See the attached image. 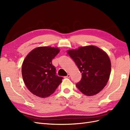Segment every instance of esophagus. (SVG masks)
I'll return each instance as SVG.
<instances>
[{
	"mask_svg": "<svg viewBox=\"0 0 130 130\" xmlns=\"http://www.w3.org/2000/svg\"><path fill=\"white\" fill-rule=\"evenodd\" d=\"M70 77V74H68V75L67 76H65V78H69Z\"/></svg>",
	"mask_w": 130,
	"mask_h": 130,
	"instance_id": "1",
	"label": "esophagus"
}]
</instances>
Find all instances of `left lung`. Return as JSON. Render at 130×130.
Masks as SVG:
<instances>
[{
  "label": "left lung",
  "instance_id": "1",
  "mask_svg": "<svg viewBox=\"0 0 130 130\" xmlns=\"http://www.w3.org/2000/svg\"><path fill=\"white\" fill-rule=\"evenodd\" d=\"M68 53L82 73L81 81L76 87L86 95L98 93L106 86L111 72V62L108 55L97 46H81L69 50Z\"/></svg>",
  "mask_w": 130,
  "mask_h": 130
}]
</instances>
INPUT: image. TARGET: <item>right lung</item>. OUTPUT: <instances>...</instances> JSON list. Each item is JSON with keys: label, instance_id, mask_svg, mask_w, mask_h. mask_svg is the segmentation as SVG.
Returning a JSON list of instances; mask_svg holds the SVG:
<instances>
[{"label": "right lung", "instance_id": "add662e5", "mask_svg": "<svg viewBox=\"0 0 130 130\" xmlns=\"http://www.w3.org/2000/svg\"><path fill=\"white\" fill-rule=\"evenodd\" d=\"M58 48L40 46L29 53L22 66L23 80L32 93L45 98L54 93L62 77L56 75L52 59L59 53Z\"/></svg>", "mask_w": 130, "mask_h": 130}]
</instances>
